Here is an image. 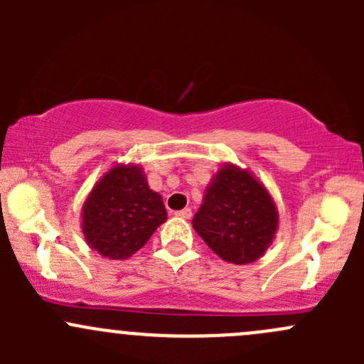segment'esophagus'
<instances>
[{"mask_svg": "<svg viewBox=\"0 0 364 364\" xmlns=\"http://www.w3.org/2000/svg\"><path fill=\"white\" fill-rule=\"evenodd\" d=\"M176 215L181 216V218H185V220H190V218H192V209L185 208V209H181V211L176 213Z\"/></svg>", "mask_w": 364, "mask_h": 364, "instance_id": "obj_1", "label": "esophagus"}]
</instances>
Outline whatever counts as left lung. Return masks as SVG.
<instances>
[{"instance_id":"8db88e82","label":"left lung","mask_w":364,"mask_h":364,"mask_svg":"<svg viewBox=\"0 0 364 364\" xmlns=\"http://www.w3.org/2000/svg\"><path fill=\"white\" fill-rule=\"evenodd\" d=\"M192 223L220 259L250 264L273 243L278 209L266 186L248 168L225 164L213 176Z\"/></svg>"}]
</instances>
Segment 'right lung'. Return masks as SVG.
I'll return each instance as SVG.
<instances>
[{
  "label": "right lung",
  "instance_id": "add662e5",
  "mask_svg": "<svg viewBox=\"0 0 364 364\" xmlns=\"http://www.w3.org/2000/svg\"><path fill=\"white\" fill-rule=\"evenodd\" d=\"M167 220L160 193L141 165L117 164L97 181L82 205V232L91 250L124 260L141 250Z\"/></svg>",
  "mask_w": 364,
  "mask_h": 364
}]
</instances>
